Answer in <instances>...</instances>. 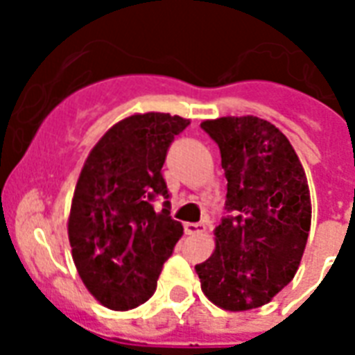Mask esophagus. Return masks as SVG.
Segmentation results:
<instances>
[{
  "label": "esophagus",
  "mask_w": 355,
  "mask_h": 355,
  "mask_svg": "<svg viewBox=\"0 0 355 355\" xmlns=\"http://www.w3.org/2000/svg\"><path fill=\"white\" fill-rule=\"evenodd\" d=\"M184 230H186V234H202L206 232V225L205 223H186Z\"/></svg>",
  "instance_id": "esophagus-1"
}]
</instances>
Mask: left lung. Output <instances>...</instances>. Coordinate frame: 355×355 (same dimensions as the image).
Masks as SVG:
<instances>
[{
  "mask_svg": "<svg viewBox=\"0 0 355 355\" xmlns=\"http://www.w3.org/2000/svg\"><path fill=\"white\" fill-rule=\"evenodd\" d=\"M200 127L221 150L230 214L214 230V254L195 265L200 289L227 311L259 308L297 275L311 227L308 178L272 123L227 116Z\"/></svg>",
  "mask_w": 355,
  "mask_h": 355,
  "instance_id": "obj_1",
  "label": "left lung"
}]
</instances>
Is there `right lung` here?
I'll use <instances>...</instances> for the list:
<instances>
[{"label": "right lung", "mask_w": 355, "mask_h": 355, "mask_svg": "<svg viewBox=\"0 0 355 355\" xmlns=\"http://www.w3.org/2000/svg\"><path fill=\"white\" fill-rule=\"evenodd\" d=\"M189 119L162 112L134 114L105 132L86 158L75 186L68 237L86 289L107 308L127 311L147 302L164 261L182 237L169 216L162 166Z\"/></svg>", "instance_id": "obj_1"}]
</instances>
